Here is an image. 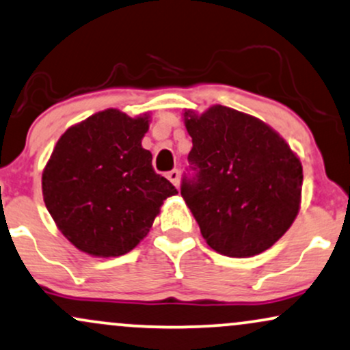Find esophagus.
I'll return each instance as SVG.
<instances>
[{
  "label": "esophagus",
  "mask_w": 350,
  "mask_h": 350,
  "mask_svg": "<svg viewBox=\"0 0 350 350\" xmlns=\"http://www.w3.org/2000/svg\"><path fill=\"white\" fill-rule=\"evenodd\" d=\"M167 178L170 180V182L174 183L176 188H178V183H180V174H178V170H170V172H167Z\"/></svg>",
  "instance_id": "34e87169"
}]
</instances>
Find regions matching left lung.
I'll return each instance as SVG.
<instances>
[{"label":"left lung","instance_id":"1","mask_svg":"<svg viewBox=\"0 0 350 350\" xmlns=\"http://www.w3.org/2000/svg\"><path fill=\"white\" fill-rule=\"evenodd\" d=\"M183 121L198 175L183 180L182 196L206 244L239 258L272 247L301 204L298 155L264 121L228 106L185 109Z\"/></svg>","mask_w":350,"mask_h":350}]
</instances>
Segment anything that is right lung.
Returning <instances> with one entry per match:
<instances>
[{
	"label": "right lung",
	"instance_id": "right-lung-1",
	"mask_svg": "<svg viewBox=\"0 0 350 350\" xmlns=\"http://www.w3.org/2000/svg\"><path fill=\"white\" fill-rule=\"evenodd\" d=\"M150 114L109 108L70 126L42 172L44 203L59 231L81 252L119 257L150 231L176 188L155 174L142 147Z\"/></svg>",
	"mask_w": 350,
	"mask_h": 350
}]
</instances>
